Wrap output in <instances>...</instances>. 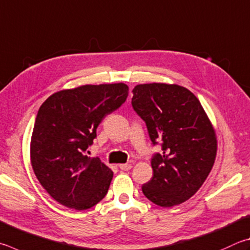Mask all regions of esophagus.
<instances>
[{
	"label": "esophagus",
	"mask_w": 250,
	"mask_h": 250,
	"mask_svg": "<svg viewBox=\"0 0 250 250\" xmlns=\"http://www.w3.org/2000/svg\"><path fill=\"white\" fill-rule=\"evenodd\" d=\"M119 168L121 170H124V171H128V170H130L131 168H132V166H131L130 164H120L119 165Z\"/></svg>",
	"instance_id": "34e87169"
}]
</instances>
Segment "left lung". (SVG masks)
<instances>
[{"label": "left lung", "mask_w": 250, "mask_h": 250, "mask_svg": "<svg viewBox=\"0 0 250 250\" xmlns=\"http://www.w3.org/2000/svg\"><path fill=\"white\" fill-rule=\"evenodd\" d=\"M132 107L160 143L151 165L153 177L142 186L144 196L160 207L188 200L210 174L216 155L214 129L199 99L179 85L140 84L132 90Z\"/></svg>", "instance_id": "left-lung-1"}]
</instances>
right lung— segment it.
Instances as JSON below:
<instances>
[{
  "instance_id": "obj_1",
  "label": "right lung",
  "mask_w": 250,
  "mask_h": 250,
  "mask_svg": "<svg viewBox=\"0 0 250 250\" xmlns=\"http://www.w3.org/2000/svg\"><path fill=\"white\" fill-rule=\"evenodd\" d=\"M124 83L84 85L51 95L36 117L31 166L46 191L62 206L86 210L107 194L113 172L86 155L104 118L125 102Z\"/></svg>"
}]
</instances>
